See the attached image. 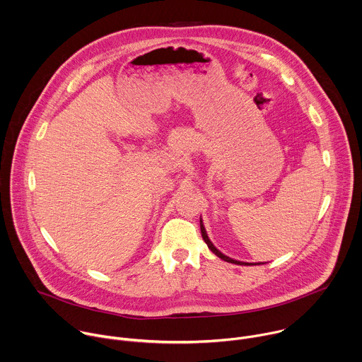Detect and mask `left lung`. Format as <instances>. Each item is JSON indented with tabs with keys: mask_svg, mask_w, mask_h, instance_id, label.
Here are the masks:
<instances>
[{
	"mask_svg": "<svg viewBox=\"0 0 362 362\" xmlns=\"http://www.w3.org/2000/svg\"><path fill=\"white\" fill-rule=\"evenodd\" d=\"M200 231H202V237H203V240L206 242L207 247H209L217 257H220L221 260H224V262H227V263H233V264H240V266H259V264H263V263H245V262H237V260H233V259L227 257V256L223 255L221 252H218V250L214 247V245L210 242V238H209V235H207V233H206V228H204V226H203L202 218H200Z\"/></svg>",
	"mask_w": 362,
	"mask_h": 362,
	"instance_id": "obj_1",
	"label": "left lung"
}]
</instances>
